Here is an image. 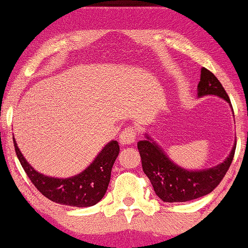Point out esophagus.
Segmentation results:
<instances>
[{"label": "esophagus", "mask_w": 248, "mask_h": 248, "mask_svg": "<svg viewBox=\"0 0 248 248\" xmlns=\"http://www.w3.org/2000/svg\"><path fill=\"white\" fill-rule=\"evenodd\" d=\"M136 136H138V130L133 127H128L120 135V143L122 146H129L133 144L136 140Z\"/></svg>", "instance_id": "34e87169"}]
</instances>
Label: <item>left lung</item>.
<instances>
[{"label": "left lung", "mask_w": 248, "mask_h": 248, "mask_svg": "<svg viewBox=\"0 0 248 248\" xmlns=\"http://www.w3.org/2000/svg\"><path fill=\"white\" fill-rule=\"evenodd\" d=\"M198 98L217 95L231 106L223 85L211 71L202 67L201 81L197 86ZM235 142L226 160L218 166L203 170H186L168 157L163 149L146 134V140L138 142L142 169L154 187V191L163 202L176 203L203 197L217 187L231 166L235 152Z\"/></svg>", "instance_id": "left-lung-1"}]
</instances>
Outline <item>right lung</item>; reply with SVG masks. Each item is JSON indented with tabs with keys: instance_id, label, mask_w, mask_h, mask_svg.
I'll return each instance as SVG.
<instances>
[{
	"instance_id": "obj_1",
	"label": "right lung",
	"mask_w": 248,
	"mask_h": 248,
	"mask_svg": "<svg viewBox=\"0 0 248 248\" xmlns=\"http://www.w3.org/2000/svg\"><path fill=\"white\" fill-rule=\"evenodd\" d=\"M14 146L24 171L43 196L55 203L77 207L92 206L101 201L109 184L113 164L120 152L118 142H108L84 171L69 178H55L36 171L22 155L15 139Z\"/></svg>"
}]
</instances>
